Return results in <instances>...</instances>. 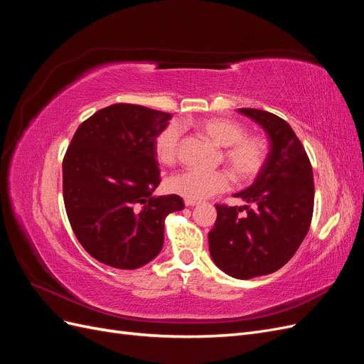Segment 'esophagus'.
Masks as SVG:
<instances>
[{"mask_svg":"<svg viewBox=\"0 0 364 364\" xmlns=\"http://www.w3.org/2000/svg\"><path fill=\"white\" fill-rule=\"evenodd\" d=\"M185 205H186V206H194V205H199V202H197V200H188V199H185Z\"/></svg>","mask_w":364,"mask_h":364,"instance_id":"obj_1","label":"esophagus"}]
</instances>
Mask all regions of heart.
<instances>
[{
    "instance_id": "1",
    "label": "heart",
    "mask_w": 364,
    "mask_h": 364,
    "mask_svg": "<svg viewBox=\"0 0 364 364\" xmlns=\"http://www.w3.org/2000/svg\"><path fill=\"white\" fill-rule=\"evenodd\" d=\"M197 129L217 146L223 147V161L238 181L255 179L267 159V144L259 135L246 134L245 126L235 119L211 117L197 121ZM182 129L171 123L155 138L156 158L164 165H174L181 155ZM232 178L228 171H196L188 170L173 176L168 190L188 200H203L208 197L228 191Z\"/></svg>"
}]
</instances>
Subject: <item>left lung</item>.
Returning <instances> with one entry per match:
<instances>
[{
    "mask_svg": "<svg viewBox=\"0 0 364 364\" xmlns=\"http://www.w3.org/2000/svg\"><path fill=\"white\" fill-rule=\"evenodd\" d=\"M267 132L270 150L262 170L247 190L235 197L253 204L215 205L209 230V252L229 277L249 279L279 270L304 241L313 218L311 162L285 119L259 109H238Z\"/></svg>",
    "mask_w": 364,
    "mask_h": 364,
    "instance_id": "8db88e82",
    "label": "left lung"
}]
</instances>
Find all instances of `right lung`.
Returning a JSON list of instances; mask_svg holds the SVG:
<instances>
[{"mask_svg": "<svg viewBox=\"0 0 364 364\" xmlns=\"http://www.w3.org/2000/svg\"><path fill=\"white\" fill-rule=\"evenodd\" d=\"M170 114L117 103L75 130L63 156V203L74 234L92 258L134 270L164 245V220L183 209L178 194L153 197L161 182L155 138Z\"/></svg>", "mask_w": 364, "mask_h": 364, "instance_id": "add662e5", "label": "right lung"}]
</instances>
